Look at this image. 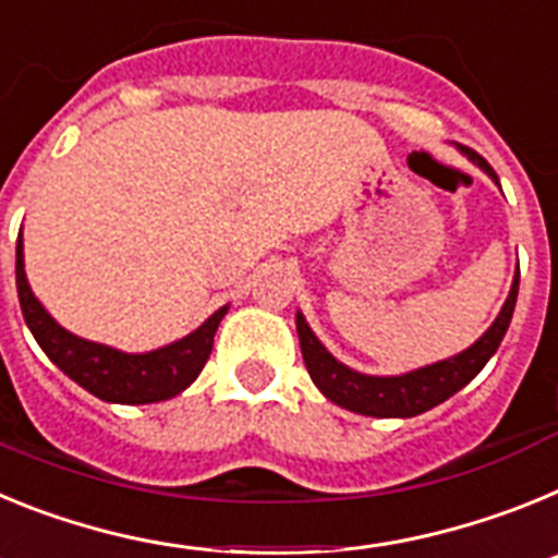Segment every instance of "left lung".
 I'll use <instances>...</instances> for the list:
<instances>
[{"mask_svg": "<svg viewBox=\"0 0 558 558\" xmlns=\"http://www.w3.org/2000/svg\"><path fill=\"white\" fill-rule=\"evenodd\" d=\"M458 150L470 161H475L489 179L497 181V172L492 170L489 161L477 156L470 147L458 145ZM517 290H520V270L514 274L511 282L509 299L497 313L495 324H492L481 338L472 343L470 349H463L461 354L447 360H438L433 366H422L416 372L397 374V377H372V374H360L354 368L343 366L340 360H335L327 352L322 340L315 338L310 324L304 322L302 313H295V329H299V343H302L304 366H307L310 377L318 386V391L335 402V405L347 408L352 413H363V416L377 418H411L418 413L430 411V408L441 405L445 399L461 391L475 374L489 363L492 354L500 347L502 335L509 329L511 315H514Z\"/></svg>", "mask_w": 558, "mask_h": 558, "instance_id": "1", "label": "left lung"}]
</instances>
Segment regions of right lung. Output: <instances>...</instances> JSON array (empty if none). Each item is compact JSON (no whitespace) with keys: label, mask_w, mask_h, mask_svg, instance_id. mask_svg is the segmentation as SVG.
Returning a JSON list of instances; mask_svg holds the SVG:
<instances>
[{"label":"right lung","mask_w":558,"mask_h":558,"mask_svg":"<svg viewBox=\"0 0 558 558\" xmlns=\"http://www.w3.org/2000/svg\"><path fill=\"white\" fill-rule=\"evenodd\" d=\"M16 290L24 322L44 354L88 393H95L106 402H120V405L161 402V399H170L190 388L201 368L206 366L215 332H218L223 315L229 313V307H220L186 338L145 354H128L106 347V343L77 338V335L66 332L29 290L27 274H24L22 234L16 240Z\"/></svg>","instance_id":"add662e5"}]
</instances>
